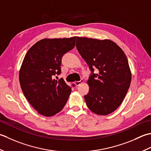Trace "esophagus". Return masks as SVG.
Segmentation results:
<instances>
[{
  "label": "esophagus",
  "mask_w": 151,
  "mask_h": 151,
  "mask_svg": "<svg viewBox=\"0 0 151 151\" xmlns=\"http://www.w3.org/2000/svg\"><path fill=\"white\" fill-rule=\"evenodd\" d=\"M83 83V79H81L80 81H75L74 83L76 86H79L81 84H82Z\"/></svg>",
  "instance_id": "obj_1"
}]
</instances>
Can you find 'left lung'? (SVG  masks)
I'll return each mask as SVG.
<instances>
[{"instance_id": "left-lung-1", "label": "left lung", "mask_w": 151, "mask_h": 151, "mask_svg": "<svg viewBox=\"0 0 151 151\" xmlns=\"http://www.w3.org/2000/svg\"><path fill=\"white\" fill-rule=\"evenodd\" d=\"M76 47L91 71L84 96L88 109L100 115L114 111L130 87L132 74L124 51L109 40L76 37ZM97 69L98 73H93Z\"/></svg>"}]
</instances>
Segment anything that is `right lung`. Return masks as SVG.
Masks as SVG:
<instances>
[{
	"label": "right lung",
	"mask_w": 151,
	"mask_h": 151,
	"mask_svg": "<svg viewBox=\"0 0 151 151\" xmlns=\"http://www.w3.org/2000/svg\"><path fill=\"white\" fill-rule=\"evenodd\" d=\"M75 36L45 38L34 44L24 56L19 71L20 85L24 96L40 115H56L67 102L71 87L63 78H53L60 74L62 57L75 47Z\"/></svg>",
	"instance_id": "obj_1"
}]
</instances>
